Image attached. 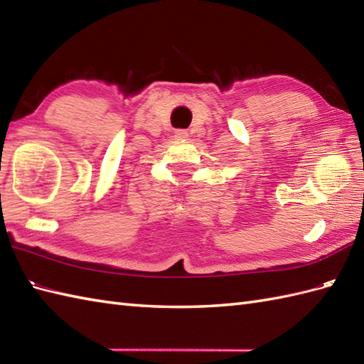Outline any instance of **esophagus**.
I'll return each mask as SVG.
<instances>
[{
    "label": "esophagus",
    "mask_w": 364,
    "mask_h": 364,
    "mask_svg": "<svg viewBox=\"0 0 364 364\" xmlns=\"http://www.w3.org/2000/svg\"><path fill=\"white\" fill-rule=\"evenodd\" d=\"M175 137L176 139H184V137H188V133L184 129H180V131H176V133H175Z\"/></svg>",
    "instance_id": "esophagus-1"
}]
</instances>
